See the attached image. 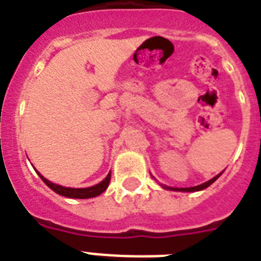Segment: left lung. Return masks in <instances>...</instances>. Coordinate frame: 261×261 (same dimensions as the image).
Instances as JSON below:
<instances>
[{"label": "left lung", "instance_id": "8db88e82", "mask_svg": "<svg viewBox=\"0 0 261 261\" xmlns=\"http://www.w3.org/2000/svg\"><path fill=\"white\" fill-rule=\"evenodd\" d=\"M221 174V173H219ZM218 176H215V177H213L211 180H208V181L203 182V184H200V186H195V187H190V188H169V187H165L167 190H173V191H186V192H194V191H200V190H204V188H207L208 186H211L213 182L217 180V178L219 177Z\"/></svg>", "mask_w": 261, "mask_h": 261}]
</instances>
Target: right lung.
<instances>
[{
    "instance_id": "obj_1",
    "label": "right lung",
    "mask_w": 261,
    "mask_h": 261,
    "mask_svg": "<svg viewBox=\"0 0 261 261\" xmlns=\"http://www.w3.org/2000/svg\"><path fill=\"white\" fill-rule=\"evenodd\" d=\"M40 178L43 181L46 182V186H48L51 190L57 192V194L62 195V196H66V198H77V199H88V198H94L97 195L102 194L104 191L107 190V187L110 184L111 180V173H108L104 180L101 182H98L96 186L89 187V188H67V187L58 186V184H53L51 181H48L47 178H44L42 174L39 173Z\"/></svg>"
}]
</instances>
